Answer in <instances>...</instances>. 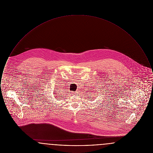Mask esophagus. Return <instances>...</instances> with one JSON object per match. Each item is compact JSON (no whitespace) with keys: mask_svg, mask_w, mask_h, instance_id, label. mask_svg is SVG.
<instances>
[{"mask_svg":"<svg viewBox=\"0 0 153 153\" xmlns=\"http://www.w3.org/2000/svg\"><path fill=\"white\" fill-rule=\"evenodd\" d=\"M74 94H75V95H77V92H74V93H72Z\"/></svg>","mask_w":153,"mask_h":153,"instance_id":"esophagus-1","label":"esophagus"}]
</instances>
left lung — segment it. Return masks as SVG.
I'll list each match as a JSON object with an SVG mask.
<instances>
[{
    "label": "left lung",
    "instance_id": "left-lung-1",
    "mask_svg": "<svg viewBox=\"0 0 153 153\" xmlns=\"http://www.w3.org/2000/svg\"><path fill=\"white\" fill-rule=\"evenodd\" d=\"M96 93H97V92H96Z\"/></svg>",
    "mask_w": 153,
    "mask_h": 153
}]
</instances>
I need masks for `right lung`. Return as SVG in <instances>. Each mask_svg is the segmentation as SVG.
<instances>
[{
  "instance_id": "obj_1",
  "label": "right lung",
  "mask_w": 153,
  "mask_h": 153,
  "mask_svg": "<svg viewBox=\"0 0 153 153\" xmlns=\"http://www.w3.org/2000/svg\"><path fill=\"white\" fill-rule=\"evenodd\" d=\"M48 91H49V92H48ZM51 92V91H45V93H46V95H47V94L48 95V93H51V92ZM55 92H56V93H55ZM53 94H57V91H53ZM51 94V93H49V94ZM44 95H45V94H44Z\"/></svg>"
}]
</instances>
